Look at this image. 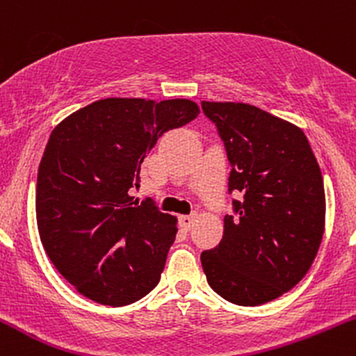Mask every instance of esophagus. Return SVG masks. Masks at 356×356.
I'll list each match as a JSON object with an SVG mask.
<instances>
[{"label": "esophagus", "instance_id": "1", "mask_svg": "<svg viewBox=\"0 0 356 356\" xmlns=\"http://www.w3.org/2000/svg\"><path fill=\"white\" fill-rule=\"evenodd\" d=\"M194 222H195V216H181V218H179V224H181L182 229L186 231H189L191 227L194 226Z\"/></svg>", "mask_w": 356, "mask_h": 356}]
</instances>
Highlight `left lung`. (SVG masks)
<instances>
[{
  "label": "left lung",
  "instance_id": "8db88e82",
  "mask_svg": "<svg viewBox=\"0 0 356 356\" xmlns=\"http://www.w3.org/2000/svg\"><path fill=\"white\" fill-rule=\"evenodd\" d=\"M226 145L236 216L201 254L207 283L241 306L276 300L303 280L325 232V187L300 127L241 102H202Z\"/></svg>",
  "mask_w": 356,
  "mask_h": 356
}]
</instances>
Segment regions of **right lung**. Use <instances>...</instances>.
<instances>
[{
	"label": "right lung",
	"mask_w": 356,
	"mask_h": 356,
	"mask_svg": "<svg viewBox=\"0 0 356 356\" xmlns=\"http://www.w3.org/2000/svg\"><path fill=\"white\" fill-rule=\"evenodd\" d=\"M197 113L187 99L110 97L53 129L36 179V222L53 266L80 295L125 306L161 281L177 218L129 191L159 138Z\"/></svg>",
	"instance_id": "obj_1"
}]
</instances>
